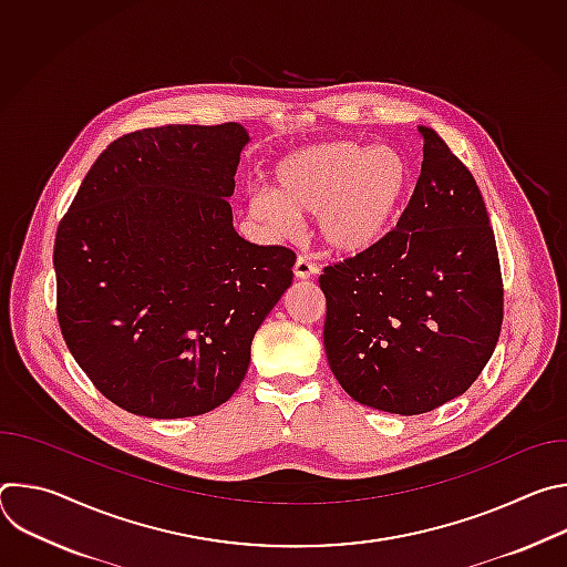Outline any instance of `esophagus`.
<instances>
[{"mask_svg": "<svg viewBox=\"0 0 567 567\" xmlns=\"http://www.w3.org/2000/svg\"><path fill=\"white\" fill-rule=\"evenodd\" d=\"M313 274H316V267L307 260V258H298L296 260V265H293V276L298 278V280H307V278H313Z\"/></svg>", "mask_w": 567, "mask_h": 567, "instance_id": "esophagus-1", "label": "esophagus"}]
</instances>
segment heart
<instances>
[{"instance_id": "1", "label": "heart", "mask_w": 567, "mask_h": 567, "mask_svg": "<svg viewBox=\"0 0 567 567\" xmlns=\"http://www.w3.org/2000/svg\"><path fill=\"white\" fill-rule=\"evenodd\" d=\"M411 190L413 166L401 150L334 141L282 156L274 195L254 193L249 213L276 235H291L296 215H318L322 245L359 256L396 226Z\"/></svg>"}]
</instances>
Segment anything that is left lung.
<instances>
[{"label":"left lung","mask_w":567,"mask_h":567,"mask_svg":"<svg viewBox=\"0 0 567 567\" xmlns=\"http://www.w3.org/2000/svg\"><path fill=\"white\" fill-rule=\"evenodd\" d=\"M420 132L422 175L396 228L318 278L337 381L363 406L394 415H422L466 392L503 326L487 206L440 134Z\"/></svg>","instance_id":"left-lung-1"}]
</instances>
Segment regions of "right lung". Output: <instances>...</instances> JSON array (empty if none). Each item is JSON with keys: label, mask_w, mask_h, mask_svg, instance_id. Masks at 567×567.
Masks as SVG:
<instances>
[{"label": "right lung", "mask_w": 567, "mask_h": 567, "mask_svg": "<svg viewBox=\"0 0 567 567\" xmlns=\"http://www.w3.org/2000/svg\"><path fill=\"white\" fill-rule=\"evenodd\" d=\"M249 132L164 125L103 150L62 217L58 322L92 383L127 413H210L239 388L251 341L291 287L296 254L233 228Z\"/></svg>", "instance_id": "right-lung-1"}]
</instances>
